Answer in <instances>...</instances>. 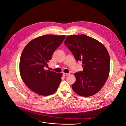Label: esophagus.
<instances>
[{"label": "esophagus", "instance_id": "34e87169", "mask_svg": "<svg viewBox=\"0 0 126 126\" xmlns=\"http://www.w3.org/2000/svg\"><path fill=\"white\" fill-rule=\"evenodd\" d=\"M69 75V73H63V75L64 77L67 76H68V75Z\"/></svg>", "mask_w": 126, "mask_h": 126}]
</instances>
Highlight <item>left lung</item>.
<instances>
[{"mask_svg":"<svg viewBox=\"0 0 126 126\" xmlns=\"http://www.w3.org/2000/svg\"><path fill=\"white\" fill-rule=\"evenodd\" d=\"M65 45L78 62H82L83 70L76 72L73 90L83 97L93 96L105 83L109 74L110 58L105 47L97 40L85 35L67 37Z\"/></svg>","mask_w":126,"mask_h":126,"instance_id":"obj_1","label":"left lung"}]
</instances>
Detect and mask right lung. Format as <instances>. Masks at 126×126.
<instances>
[{
    "label": "right lung",
    "mask_w": 126,
    "mask_h": 126,
    "mask_svg": "<svg viewBox=\"0 0 126 126\" xmlns=\"http://www.w3.org/2000/svg\"><path fill=\"white\" fill-rule=\"evenodd\" d=\"M65 38V35H54L39 37L29 42L22 53L19 63L21 77L28 88L39 95L54 94L61 82L62 73L45 68Z\"/></svg>",
    "instance_id": "add662e5"
}]
</instances>
